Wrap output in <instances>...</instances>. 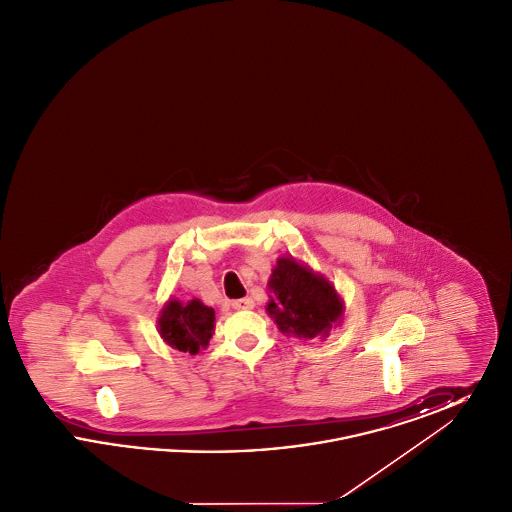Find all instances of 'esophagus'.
I'll return each mask as SVG.
<instances>
[{
    "mask_svg": "<svg viewBox=\"0 0 512 512\" xmlns=\"http://www.w3.org/2000/svg\"><path fill=\"white\" fill-rule=\"evenodd\" d=\"M232 307H234L236 311H249V309H253V307H255V301H253L251 297L236 299V301H232Z\"/></svg>",
    "mask_w": 512,
    "mask_h": 512,
    "instance_id": "esophagus-1",
    "label": "esophagus"
}]
</instances>
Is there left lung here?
<instances>
[{"instance_id":"8db88e82","label":"left lung","mask_w":512,"mask_h":512,"mask_svg":"<svg viewBox=\"0 0 512 512\" xmlns=\"http://www.w3.org/2000/svg\"><path fill=\"white\" fill-rule=\"evenodd\" d=\"M268 317L278 330L299 340H326L343 322L345 305L336 286L290 255L276 259L267 284Z\"/></svg>"}]
</instances>
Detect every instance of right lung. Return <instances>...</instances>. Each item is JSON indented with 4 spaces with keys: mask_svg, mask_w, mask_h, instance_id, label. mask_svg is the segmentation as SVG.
Here are the masks:
<instances>
[{
    "mask_svg": "<svg viewBox=\"0 0 512 512\" xmlns=\"http://www.w3.org/2000/svg\"><path fill=\"white\" fill-rule=\"evenodd\" d=\"M157 332L172 349L197 355L201 349H207L215 334V309L199 299L182 303L171 297L159 311Z\"/></svg>",
    "mask_w": 512,
    "mask_h": 512,
    "instance_id": "add662e5",
    "label": "right lung"
}]
</instances>
